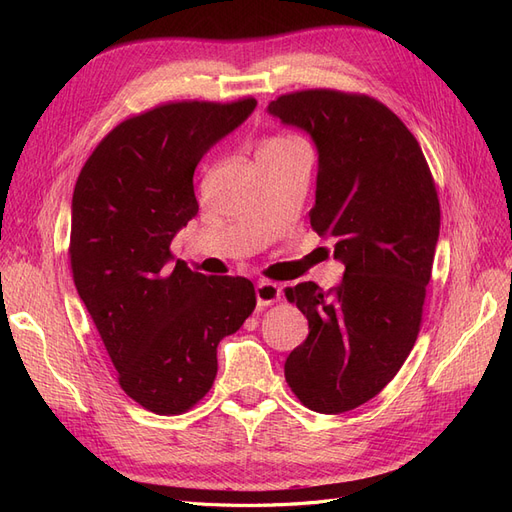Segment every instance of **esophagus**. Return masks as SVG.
Listing matches in <instances>:
<instances>
[{"label": "esophagus", "instance_id": "1", "mask_svg": "<svg viewBox=\"0 0 512 512\" xmlns=\"http://www.w3.org/2000/svg\"><path fill=\"white\" fill-rule=\"evenodd\" d=\"M280 299H282V288L277 286V284L267 282V280H262V282L256 284V301H258L260 307L273 305V303H277Z\"/></svg>", "mask_w": 512, "mask_h": 512}]
</instances>
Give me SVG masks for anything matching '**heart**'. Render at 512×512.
Returning a JSON list of instances; mask_svg holds the SVG:
<instances>
[{
	"label": "heart",
	"mask_w": 512,
	"mask_h": 512,
	"mask_svg": "<svg viewBox=\"0 0 512 512\" xmlns=\"http://www.w3.org/2000/svg\"><path fill=\"white\" fill-rule=\"evenodd\" d=\"M292 143H299V141H294V138H284V136H280V138H271V141H269L267 145H292Z\"/></svg>",
	"instance_id": "obj_1"
}]
</instances>
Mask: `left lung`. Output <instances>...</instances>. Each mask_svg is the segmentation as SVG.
<instances>
[{
    "label": "left lung",
    "mask_w": 512,
    "mask_h": 512,
    "mask_svg": "<svg viewBox=\"0 0 512 512\" xmlns=\"http://www.w3.org/2000/svg\"><path fill=\"white\" fill-rule=\"evenodd\" d=\"M267 113L314 141L309 222L346 267L329 292L314 282L286 288L309 335L288 354L284 376L309 410L342 414L376 397L416 342L440 235L436 183L404 121L374 98L307 89L273 100Z\"/></svg>",
    "instance_id": "8db88e82"
}]
</instances>
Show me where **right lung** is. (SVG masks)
Returning a JSON list of instances; mask_svg holds the SVG:
<instances>
[{"mask_svg": "<svg viewBox=\"0 0 512 512\" xmlns=\"http://www.w3.org/2000/svg\"><path fill=\"white\" fill-rule=\"evenodd\" d=\"M254 108V98L151 108L108 132L74 185L76 290L121 389L156 414H181L209 393L220 339L256 307L250 280L194 273L170 254L198 213V162Z\"/></svg>", "mask_w": 512, "mask_h": 512, "instance_id": "right-lung-1", "label": "right lung"}]
</instances>
